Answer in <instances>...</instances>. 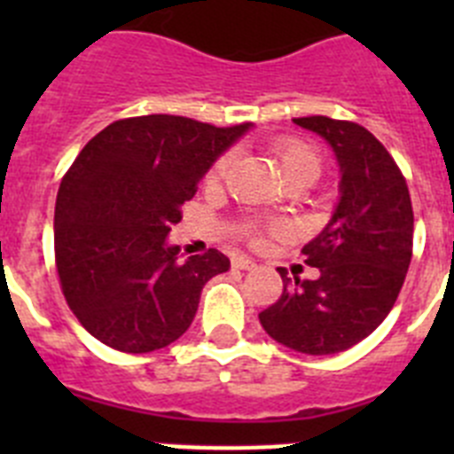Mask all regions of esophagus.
<instances>
[{"label": "esophagus", "mask_w": 454, "mask_h": 454, "mask_svg": "<svg viewBox=\"0 0 454 454\" xmlns=\"http://www.w3.org/2000/svg\"><path fill=\"white\" fill-rule=\"evenodd\" d=\"M231 266L239 268V270H254L256 263H254V259H250V256L236 254L234 259H231Z\"/></svg>", "instance_id": "esophagus-1"}]
</instances>
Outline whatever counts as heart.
I'll list each match as a JSON object with an SVG mask.
<instances>
[{
    "mask_svg": "<svg viewBox=\"0 0 454 454\" xmlns=\"http://www.w3.org/2000/svg\"><path fill=\"white\" fill-rule=\"evenodd\" d=\"M272 152H275L277 163L282 168V175L286 182H304L309 186L320 175L318 154L309 145L300 143V140H279V143H275ZM230 154H224L214 163V168L208 172L211 182H218L223 177L227 166H230Z\"/></svg>",
    "mask_w": 454,
    "mask_h": 454,
    "instance_id": "b5f03b06",
    "label": "heart"
}]
</instances>
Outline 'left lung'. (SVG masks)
<instances>
[{
  "mask_svg": "<svg viewBox=\"0 0 454 454\" xmlns=\"http://www.w3.org/2000/svg\"><path fill=\"white\" fill-rule=\"evenodd\" d=\"M332 147L339 202L330 223L302 247L318 279L286 277L282 298L259 314L277 343L302 355H336L380 327L395 304L414 240V211L403 172L368 129L325 115L295 118Z\"/></svg>",
  "mask_w": 454,
  "mask_h": 454,
  "instance_id": "obj_1",
  "label": "left lung"
}]
</instances>
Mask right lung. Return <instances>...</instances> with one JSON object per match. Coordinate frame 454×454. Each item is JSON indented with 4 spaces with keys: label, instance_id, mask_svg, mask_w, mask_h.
I'll list each match as a JSON object with an SVG mask.
<instances>
[{
    "label": "right lung",
    "instance_id": "obj_1",
    "mask_svg": "<svg viewBox=\"0 0 454 454\" xmlns=\"http://www.w3.org/2000/svg\"><path fill=\"white\" fill-rule=\"evenodd\" d=\"M250 129L140 115L88 140L54 208L56 270L88 334L143 355L191 327L204 284L230 270V259L218 250L182 259L168 234L200 179Z\"/></svg>",
    "mask_w": 454,
    "mask_h": 454
}]
</instances>
